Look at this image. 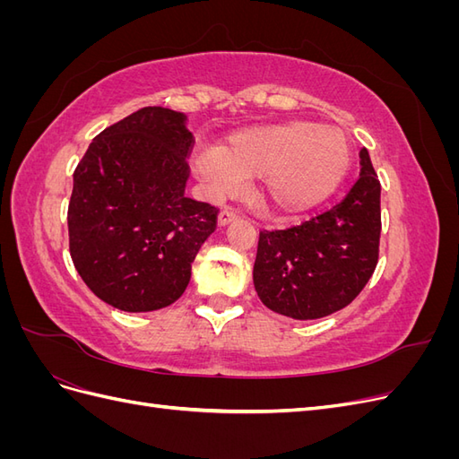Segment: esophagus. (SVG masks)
Returning <instances> with one entry per match:
<instances>
[{
    "label": "esophagus",
    "mask_w": 459,
    "mask_h": 459,
    "mask_svg": "<svg viewBox=\"0 0 459 459\" xmlns=\"http://www.w3.org/2000/svg\"><path fill=\"white\" fill-rule=\"evenodd\" d=\"M235 218H238V214H235L233 211H230V208H224V211H220V214H218V226L224 228V226L231 224Z\"/></svg>",
    "instance_id": "obj_1"
}]
</instances>
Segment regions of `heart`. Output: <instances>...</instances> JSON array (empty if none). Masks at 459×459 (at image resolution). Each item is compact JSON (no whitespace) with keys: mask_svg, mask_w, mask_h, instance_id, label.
Here are the masks:
<instances>
[{"mask_svg":"<svg viewBox=\"0 0 459 459\" xmlns=\"http://www.w3.org/2000/svg\"><path fill=\"white\" fill-rule=\"evenodd\" d=\"M352 145L339 128L310 120L258 124L228 135L220 147L191 152V169L211 197L238 191L243 179L260 182L273 212L299 216L325 203L351 172Z\"/></svg>","mask_w":459,"mask_h":459,"instance_id":"1","label":"heart"}]
</instances>
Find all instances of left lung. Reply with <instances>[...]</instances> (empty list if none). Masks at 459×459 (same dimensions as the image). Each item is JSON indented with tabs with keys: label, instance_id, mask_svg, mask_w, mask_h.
<instances>
[{
	"label": "left lung",
	"instance_id": "8db88e82",
	"mask_svg": "<svg viewBox=\"0 0 459 459\" xmlns=\"http://www.w3.org/2000/svg\"><path fill=\"white\" fill-rule=\"evenodd\" d=\"M359 178L339 204L300 226L260 231L253 281L266 308L293 319L339 312L377 266L381 184L368 149Z\"/></svg>",
	"mask_w": 459,
	"mask_h": 459
}]
</instances>
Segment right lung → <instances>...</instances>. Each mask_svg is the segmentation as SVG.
Here are the masks:
<instances>
[{
    "label": "right lung",
    "instance_id": "obj_1",
    "mask_svg": "<svg viewBox=\"0 0 459 459\" xmlns=\"http://www.w3.org/2000/svg\"><path fill=\"white\" fill-rule=\"evenodd\" d=\"M187 117L145 107L105 128L74 170L68 241L95 297L124 312L170 307L216 230L218 211L186 197Z\"/></svg>",
    "mask_w": 459,
    "mask_h": 459
}]
</instances>
